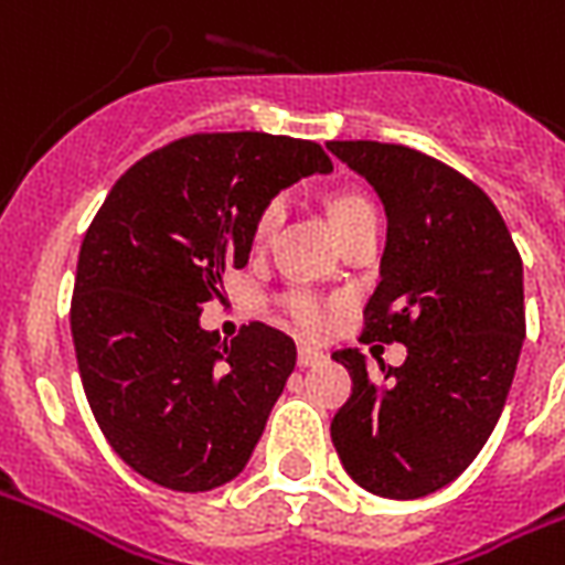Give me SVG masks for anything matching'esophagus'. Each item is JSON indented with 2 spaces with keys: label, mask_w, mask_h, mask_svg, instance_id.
<instances>
[{
  "label": "esophagus",
  "mask_w": 565,
  "mask_h": 565,
  "mask_svg": "<svg viewBox=\"0 0 565 565\" xmlns=\"http://www.w3.org/2000/svg\"><path fill=\"white\" fill-rule=\"evenodd\" d=\"M296 361H299V367H317V364L326 361V355H322L320 350H313V347H299Z\"/></svg>",
  "instance_id": "esophagus-1"
}]
</instances>
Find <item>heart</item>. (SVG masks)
Here are the masks:
<instances>
[{
	"label": "heart",
	"mask_w": 565,
	"mask_h": 565,
	"mask_svg": "<svg viewBox=\"0 0 565 565\" xmlns=\"http://www.w3.org/2000/svg\"><path fill=\"white\" fill-rule=\"evenodd\" d=\"M284 210H287V204H284L281 195L269 198V201L260 206V213H257L252 227L254 243L266 245L273 239L278 225H281ZM329 213L340 234V231L350 227L355 218H361L364 213H373V204H370L364 195H359V192H338V195L331 198ZM278 311H281L284 322L292 326L296 331H301V334H322V331L334 322V301L322 299L320 292L313 290H287L281 299H278Z\"/></svg>",
	"instance_id": "b5f03b06"
}]
</instances>
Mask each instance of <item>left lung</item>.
<instances>
[{"label": "left lung", "instance_id": "8db88e82", "mask_svg": "<svg viewBox=\"0 0 565 565\" xmlns=\"http://www.w3.org/2000/svg\"><path fill=\"white\" fill-rule=\"evenodd\" d=\"M326 148L387 213L361 340L408 347L399 367L379 373L359 350L334 352L352 394L331 441L361 489L412 501L454 483L501 417L524 340L522 254L492 198L456 168L385 141Z\"/></svg>", "mask_w": 565, "mask_h": 565}]
</instances>
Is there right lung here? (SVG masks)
<instances>
[{
  "instance_id": "add662e5",
  "label": "right lung",
  "mask_w": 565,
  "mask_h": 565,
  "mask_svg": "<svg viewBox=\"0 0 565 565\" xmlns=\"http://www.w3.org/2000/svg\"><path fill=\"white\" fill-rule=\"evenodd\" d=\"M329 174L317 141L195 132L141 157L85 231L71 299L82 387L111 450L153 483L234 480L296 367V343L248 322L231 343L198 317L243 269L260 206Z\"/></svg>"
}]
</instances>
